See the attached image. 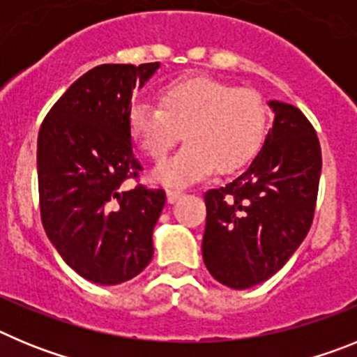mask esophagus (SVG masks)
<instances>
[{
	"instance_id": "1",
	"label": "esophagus",
	"mask_w": 357,
	"mask_h": 357,
	"mask_svg": "<svg viewBox=\"0 0 357 357\" xmlns=\"http://www.w3.org/2000/svg\"><path fill=\"white\" fill-rule=\"evenodd\" d=\"M166 195H168L169 204H173V202L178 200V198H181L184 193H182V191H178V189H168V191H166Z\"/></svg>"
}]
</instances>
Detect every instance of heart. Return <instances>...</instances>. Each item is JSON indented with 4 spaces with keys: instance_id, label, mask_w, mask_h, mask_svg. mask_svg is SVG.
<instances>
[{
    "instance_id": "1",
    "label": "heart",
    "mask_w": 357,
    "mask_h": 357,
    "mask_svg": "<svg viewBox=\"0 0 357 357\" xmlns=\"http://www.w3.org/2000/svg\"><path fill=\"white\" fill-rule=\"evenodd\" d=\"M160 105L132 103L128 128L151 159H162L184 132L188 143L153 173L172 185L202 181L214 166L222 173L241 168L261 148L270 123L268 105L257 91L209 77L175 82L164 89Z\"/></svg>"
}]
</instances>
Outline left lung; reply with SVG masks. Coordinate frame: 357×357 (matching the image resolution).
Listing matches in <instances>:
<instances>
[{"mask_svg":"<svg viewBox=\"0 0 357 357\" xmlns=\"http://www.w3.org/2000/svg\"><path fill=\"white\" fill-rule=\"evenodd\" d=\"M273 127L241 175L204 195L202 255L234 289L268 280L288 263L313 223L321 172L317 132L296 107L270 102Z\"/></svg>","mask_w":357,"mask_h":357,"instance_id":"8db88e82","label":"left lung"}]
</instances>
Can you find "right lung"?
<instances>
[{"instance_id": "add662e5", "label": "right lung", "mask_w": 357, "mask_h": 357, "mask_svg": "<svg viewBox=\"0 0 357 357\" xmlns=\"http://www.w3.org/2000/svg\"><path fill=\"white\" fill-rule=\"evenodd\" d=\"M159 62L102 64L82 75L44 118L37 139L40 220L62 259L96 284L139 275L153 255L166 193L137 184L128 110Z\"/></svg>"}]
</instances>
